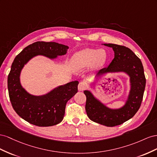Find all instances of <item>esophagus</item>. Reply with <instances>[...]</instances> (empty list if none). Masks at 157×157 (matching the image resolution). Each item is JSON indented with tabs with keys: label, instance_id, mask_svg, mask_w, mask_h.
<instances>
[{
	"label": "esophagus",
	"instance_id": "obj_1",
	"mask_svg": "<svg viewBox=\"0 0 157 157\" xmlns=\"http://www.w3.org/2000/svg\"><path fill=\"white\" fill-rule=\"evenodd\" d=\"M87 86H86V84L85 82H79V85H78V90L79 91H83L85 89H86Z\"/></svg>",
	"mask_w": 157,
	"mask_h": 157
}]
</instances>
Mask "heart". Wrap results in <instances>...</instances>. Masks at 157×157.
Returning <instances> with one entry per match:
<instances>
[{"instance_id":"obj_1","label":"heart","mask_w":157,"mask_h":157,"mask_svg":"<svg viewBox=\"0 0 157 157\" xmlns=\"http://www.w3.org/2000/svg\"><path fill=\"white\" fill-rule=\"evenodd\" d=\"M107 58V54L104 49L86 48L75 54L73 61L80 67H86L93 64L95 67L103 64Z\"/></svg>"}]
</instances>
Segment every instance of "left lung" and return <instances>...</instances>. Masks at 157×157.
<instances>
[{
  "instance_id": "left-lung-1",
  "label": "left lung",
  "mask_w": 157,
  "mask_h": 157,
  "mask_svg": "<svg viewBox=\"0 0 157 157\" xmlns=\"http://www.w3.org/2000/svg\"><path fill=\"white\" fill-rule=\"evenodd\" d=\"M112 47L114 58L107 68L99 71L101 74L106 72L125 71L131 80V91L126 105L122 109L112 110L95 99L88 91H84L86 96V110L89 118L106 126H118L132 118L140 109L144 93L146 79L140 59L129 48L116 44H105Z\"/></svg>"
}]
</instances>
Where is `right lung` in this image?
Segmentation results:
<instances>
[{
  "label": "right lung",
  "mask_w": 157,
  "mask_h": 157,
  "mask_svg": "<svg viewBox=\"0 0 157 157\" xmlns=\"http://www.w3.org/2000/svg\"><path fill=\"white\" fill-rule=\"evenodd\" d=\"M68 47L56 43L37 41L29 44L17 55L8 76V89L13 109L21 118L39 127L55 126L64 118L67 102L78 92V81L60 86L41 97L29 95L20 83V74L31 58L44 55L51 59L66 55Z\"/></svg>",
  "instance_id": "add662e5"
}]
</instances>
